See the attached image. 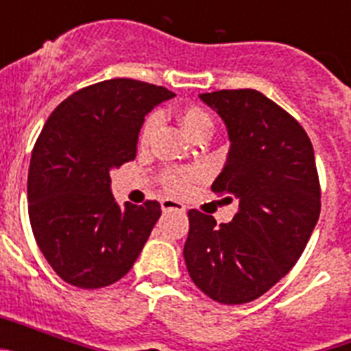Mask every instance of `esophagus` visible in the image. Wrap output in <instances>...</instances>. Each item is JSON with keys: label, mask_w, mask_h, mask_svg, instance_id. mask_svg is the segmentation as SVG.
I'll return each mask as SVG.
<instances>
[{"label": "esophagus", "mask_w": 351, "mask_h": 351, "mask_svg": "<svg viewBox=\"0 0 351 351\" xmlns=\"http://www.w3.org/2000/svg\"><path fill=\"white\" fill-rule=\"evenodd\" d=\"M161 209L165 210H179V213H184V206L181 202H176V200H170V198H165V200H161Z\"/></svg>", "instance_id": "esophagus-1"}]
</instances>
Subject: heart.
Listing matches in <instances>:
<instances>
[{
  "instance_id": "1",
  "label": "heart",
  "mask_w": 351,
  "mask_h": 351,
  "mask_svg": "<svg viewBox=\"0 0 351 351\" xmlns=\"http://www.w3.org/2000/svg\"><path fill=\"white\" fill-rule=\"evenodd\" d=\"M179 123H181L182 130L188 133V137H191L193 141L207 137L213 132V117H210L206 108L198 107V105H190V107L182 108L179 112ZM158 126H160V116L158 114H151V116L145 117L144 125L141 128V135H138V144L142 147L149 144ZM191 178L193 176L188 170L167 169L165 172L161 173V182L170 193L182 195L190 188Z\"/></svg>"
}]
</instances>
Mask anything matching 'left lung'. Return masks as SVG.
I'll list each match as a JSON object with an SVG mask.
<instances>
[{
	"instance_id": "1",
	"label": "left lung",
	"mask_w": 351,
	"mask_h": 351,
	"mask_svg": "<svg viewBox=\"0 0 351 351\" xmlns=\"http://www.w3.org/2000/svg\"><path fill=\"white\" fill-rule=\"evenodd\" d=\"M200 98L221 116L232 142L210 190L237 198L239 210L230 223L216 225L213 216L191 209L182 255L207 297L251 302L295 265L318 221L315 153L299 121L256 89H221Z\"/></svg>"
}]
</instances>
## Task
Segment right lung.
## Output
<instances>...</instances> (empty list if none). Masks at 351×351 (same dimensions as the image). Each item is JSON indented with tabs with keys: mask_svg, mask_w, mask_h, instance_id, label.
I'll use <instances>...</instances> for the list:
<instances>
[{
	"mask_svg": "<svg viewBox=\"0 0 351 351\" xmlns=\"http://www.w3.org/2000/svg\"><path fill=\"white\" fill-rule=\"evenodd\" d=\"M172 96L142 80H101L61 101L40 132L27 172L31 230L71 287L116 283L141 255L160 202L121 209L110 193V170L135 160L145 114Z\"/></svg>",
	"mask_w": 351,
	"mask_h": 351,
	"instance_id": "obj_1",
	"label": "right lung"
}]
</instances>
